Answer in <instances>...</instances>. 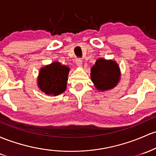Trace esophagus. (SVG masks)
<instances>
[{"label":"esophagus","instance_id":"34e87169","mask_svg":"<svg viewBox=\"0 0 156 156\" xmlns=\"http://www.w3.org/2000/svg\"><path fill=\"white\" fill-rule=\"evenodd\" d=\"M75 63H76L77 66H79V67H81L82 64H83V63H82V61L80 58H76V59H75Z\"/></svg>","mask_w":156,"mask_h":156}]
</instances>
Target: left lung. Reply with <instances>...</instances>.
Returning a JSON list of instances; mask_svg holds the SVG:
<instances>
[{
	"instance_id": "obj_1",
	"label": "left lung",
	"mask_w": 156,
	"mask_h": 156,
	"mask_svg": "<svg viewBox=\"0 0 156 156\" xmlns=\"http://www.w3.org/2000/svg\"><path fill=\"white\" fill-rule=\"evenodd\" d=\"M91 80L99 91L114 88L121 78V72L117 63L112 60L98 59L91 68Z\"/></svg>"
}]
</instances>
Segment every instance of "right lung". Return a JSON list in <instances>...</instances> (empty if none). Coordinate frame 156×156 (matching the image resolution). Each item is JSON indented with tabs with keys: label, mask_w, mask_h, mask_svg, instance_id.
Wrapping results in <instances>:
<instances>
[{
	"label": "right lung",
	"mask_w": 156,
	"mask_h": 156,
	"mask_svg": "<svg viewBox=\"0 0 156 156\" xmlns=\"http://www.w3.org/2000/svg\"><path fill=\"white\" fill-rule=\"evenodd\" d=\"M69 66L53 62L40 69L37 86L48 95H58L66 90L69 74Z\"/></svg>",
	"instance_id": "obj_1"
}]
</instances>
